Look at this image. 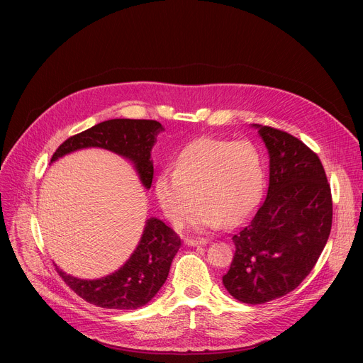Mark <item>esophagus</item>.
<instances>
[{
	"instance_id": "34e87169",
	"label": "esophagus",
	"mask_w": 363,
	"mask_h": 363,
	"mask_svg": "<svg viewBox=\"0 0 363 363\" xmlns=\"http://www.w3.org/2000/svg\"><path fill=\"white\" fill-rule=\"evenodd\" d=\"M184 244L188 245V247H198V245H206L208 244V241L203 240V238H185L184 240Z\"/></svg>"
}]
</instances>
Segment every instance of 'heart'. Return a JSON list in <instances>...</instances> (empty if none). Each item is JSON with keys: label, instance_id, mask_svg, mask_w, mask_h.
<instances>
[{"label": "heart", "instance_id": "obj_1", "mask_svg": "<svg viewBox=\"0 0 363 363\" xmlns=\"http://www.w3.org/2000/svg\"><path fill=\"white\" fill-rule=\"evenodd\" d=\"M264 168L260 150L248 140L199 138L186 145L155 181L164 214L175 224L188 218L191 230L234 227L255 208L263 194Z\"/></svg>", "mask_w": 363, "mask_h": 363}]
</instances>
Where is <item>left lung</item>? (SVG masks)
Returning a JSON list of instances; mask_svg holds the SVG:
<instances>
[{
    "instance_id": "left-lung-1",
    "label": "left lung",
    "mask_w": 363,
    "mask_h": 363,
    "mask_svg": "<svg viewBox=\"0 0 363 363\" xmlns=\"http://www.w3.org/2000/svg\"><path fill=\"white\" fill-rule=\"evenodd\" d=\"M269 150V189L250 223L233 235L227 291L263 304L293 291L315 267L332 228V195L318 155L287 132L251 125Z\"/></svg>"
}]
</instances>
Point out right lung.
<instances>
[{
  "label": "right lung",
  "mask_w": 363,
  "mask_h": 363,
  "mask_svg": "<svg viewBox=\"0 0 363 363\" xmlns=\"http://www.w3.org/2000/svg\"><path fill=\"white\" fill-rule=\"evenodd\" d=\"M164 130L157 121H105L63 142L51 158V164L80 149L101 147L130 161L142 185L149 189L153 178L152 147ZM179 247L178 235L164 221L150 217L145 223L135 251L116 272L87 280L70 276L57 266L56 269L66 284L86 301L105 308L133 310L157 296L167 281Z\"/></svg>",
  "instance_id": "obj_1"
}]
</instances>
